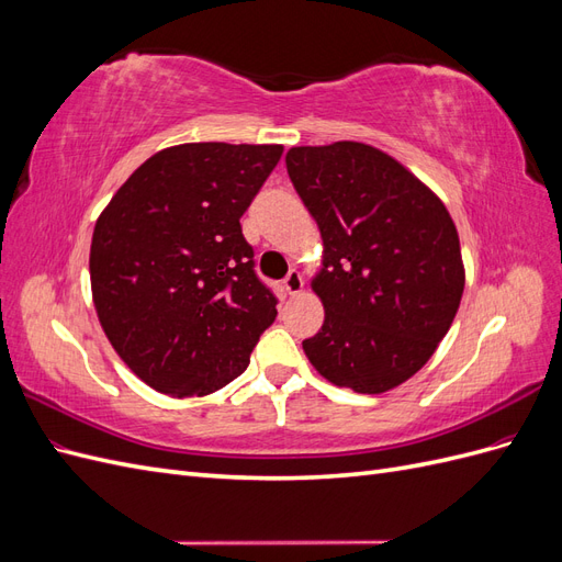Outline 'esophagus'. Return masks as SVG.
I'll return each mask as SVG.
<instances>
[{"instance_id":"obj_1","label":"esophagus","mask_w":562,"mask_h":562,"mask_svg":"<svg viewBox=\"0 0 562 562\" xmlns=\"http://www.w3.org/2000/svg\"><path fill=\"white\" fill-rule=\"evenodd\" d=\"M302 285H304V281H302V274L297 269H291L288 271V277L283 279V288H285V293L288 295H297L300 291H302Z\"/></svg>"}]
</instances>
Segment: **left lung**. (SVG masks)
<instances>
[{
  "instance_id": "8db88e82",
  "label": "left lung",
  "mask_w": 562,
  "mask_h": 562,
  "mask_svg": "<svg viewBox=\"0 0 562 562\" xmlns=\"http://www.w3.org/2000/svg\"><path fill=\"white\" fill-rule=\"evenodd\" d=\"M285 168L326 248L314 281L326 321L304 353L356 394L398 386L431 359L464 293L450 213L407 168L363 143L293 147Z\"/></svg>"
}]
</instances>
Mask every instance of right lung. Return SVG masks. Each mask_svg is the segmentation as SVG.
Masks as SVG:
<instances>
[{"label": "right lung", "mask_w": 562, "mask_h": 562, "mask_svg": "<svg viewBox=\"0 0 562 562\" xmlns=\"http://www.w3.org/2000/svg\"><path fill=\"white\" fill-rule=\"evenodd\" d=\"M281 145L187 143L149 157L98 217L91 291L114 351L151 389L206 396L236 380L279 297L241 215Z\"/></svg>", "instance_id": "right-lung-1"}]
</instances>
